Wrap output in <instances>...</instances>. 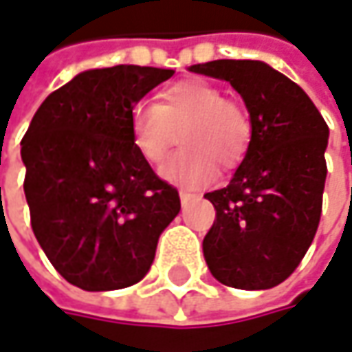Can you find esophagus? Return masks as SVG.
Listing matches in <instances>:
<instances>
[{
  "label": "esophagus",
  "mask_w": 352,
  "mask_h": 352,
  "mask_svg": "<svg viewBox=\"0 0 352 352\" xmlns=\"http://www.w3.org/2000/svg\"><path fill=\"white\" fill-rule=\"evenodd\" d=\"M179 197H181V204L185 206V204H189V201H193V199H199V195H195V193H187V191H181L179 193Z\"/></svg>",
  "instance_id": "esophagus-1"
}]
</instances>
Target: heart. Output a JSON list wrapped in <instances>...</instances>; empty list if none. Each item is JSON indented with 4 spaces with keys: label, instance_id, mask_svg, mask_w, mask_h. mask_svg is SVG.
Returning a JSON list of instances; mask_svg holds the SVG:
<instances>
[{
    "label": "heart",
    "instance_id": "b5f03b06",
    "mask_svg": "<svg viewBox=\"0 0 352 352\" xmlns=\"http://www.w3.org/2000/svg\"><path fill=\"white\" fill-rule=\"evenodd\" d=\"M129 131L135 151L151 165L163 161L179 131L183 148L167 159L159 175L191 189L211 183L219 167L240 165L252 141L248 112L226 100L217 86L199 78L167 86L157 104H135L129 112Z\"/></svg>",
    "mask_w": 352,
    "mask_h": 352
}]
</instances>
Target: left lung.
<instances>
[{
  "label": "left lung",
  "instance_id": "8db88e82",
  "mask_svg": "<svg viewBox=\"0 0 352 352\" xmlns=\"http://www.w3.org/2000/svg\"><path fill=\"white\" fill-rule=\"evenodd\" d=\"M187 70L230 82L252 120L250 148L230 185L206 193L215 208L204 240L208 268L232 288H274L314 240L329 126L302 88L266 62L213 60Z\"/></svg>",
  "mask_w": 352,
  "mask_h": 352
}]
</instances>
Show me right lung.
Wrapping results in <instances>:
<instances>
[{
    "instance_id": "right-lung-1",
    "label": "right lung",
    "mask_w": 352,
    "mask_h": 352,
    "mask_svg": "<svg viewBox=\"0 0 352 352\" xmlns=\"http://www.w3.org/2000/svg\"><path fill=\"white\" fill-rule=\"evenodd\" d=\"M173 70L120 64L76 74L36 111L21 141L32 230L52 266L88 292L137 284L179 193L131 143L129 112Z\"/></svg>"
}]
</instances>
